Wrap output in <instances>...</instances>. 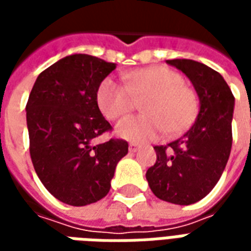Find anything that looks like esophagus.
<instances>
[{"label": "esophagus", "instance_id": "obj_1", "mask_svg": "<svg viewBox=\"0 0 251 251\" xmlns=\"http://www.w3.org/2000/svg\"><path fill=\"white\" fill-rule=\"evenodd\" d=\"M138 149H140V147H138L137 144H130V145H129V152L130 153H136Z\"/></svg>", "mask_w": 251, "mask_h": 251}]
</instances>
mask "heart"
<instances>
[{"instance_id": "obj_1", "label": "heart", "mask_w": 251, "mask_h": 251, "mask_svg": "<svg viewBox=\"0 0 251 251\" xmlns=\"http://www.w3.org/2000/svg\"><path fill=\"white\" fill-rule=\"evenodd\" d=\"M126 84L104 77L95 94L100 113L117 120L134 107V98L148 95L142 104L145 115H131L115 126V134L134 144L154 141L168 130L180 134L192 125L198 113L195 93L184 86V77L168 67L154 66L125 74Z\"/></svg>"}]
</instances>
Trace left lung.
Returning <instances> with one entry per match:
<instances>
[{
    "label": "left lung",
    "mask_w": 251,
    "mask_h": 251,
    "mask_svg": "<svg viewBox=\"0 0 251 251\" xmlns=\"http://www.w3.org/2000/svg\"><path fill=\"white\" fill-rule=\"evenodd\" d=\"M167 63L194 84L199 114L184 136L165 147H154L157 160L147 171V180L158 199L188 205L210 194L226 168L235 99L221 74L203 63L189 59Z\"/></svg>",
    "instance_id": "left-lung-1"
}]
</instances>
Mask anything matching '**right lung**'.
<instances>
[{
	"instance_id": "add662e5",
	"label": "right lung",
	"mask_w": 251,
	"mask_h": 251,
	"mask_svg": "<svg viewBox=\"0 0 251 251\" xmlns=\"http://www.w3.org/2000/svg\"><path fill=\"white\" fill-rule=\"evenodd\" d=\"M115 67L74 53L41 72L29 94L25 110L30 158L44 187L66 204L80 207L104 198L117 164L127 154L124 140L94 144L111 129L95 94Z\"/></svg>"
}]
</instances>
